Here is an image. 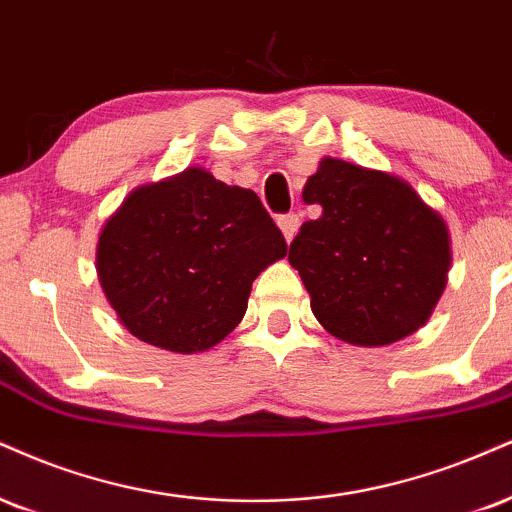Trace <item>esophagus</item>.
<instances>
[{
	"instance_id": "34e87169",
	"label": "esophagus",
	"mask_w": 512,
	"mask_h": 512,
	"mask_svg": "<svg viewBox=\"0 0 512 512\" xmlns=\"http://www.w3.org/2000/svg\"><path fill=\"white\" fill-rule=\"evenodd\" d=\"M276 224H279V229L283 233V238H286V243H291L295 238V233L300 229V214H281L279 219H276Z\"/></svg>"
}]
</instances>
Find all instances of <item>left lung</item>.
<instances>
[{"label": "left lung", "mask_w": 512, "mask_h": 512, "mask_svg": "<svg viewBox=\"0 0 512 512\" xmlns=\"http://www.w3.org/2000/svg\"><path fill=\"white\" fill-rule=\"evenodd\" d=\"M322 217L288 250L317 322L353 346H389L432 317L451 267L439 212L403 178L324 157L303 188Z\"/></svg>", "instance_id": "obj_1"}]
</instances>
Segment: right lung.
Segmentation results:
<instances>
[{"label":"right lung","instance_id":"1","mask_svg":"<svg viewBox=\"0 0 512 512\" xmlns=\"http://www.w3.org/2000/svg\"><path fill=\"white\" fill-rule=\"evenodd\" d=\"M286 252L260 197L190 166L123 200L100 233L97 276L135 338L193 355L236 329L252 281Z\"/></svg>","mask_w":512,"mask_h":512}]
</instances>
